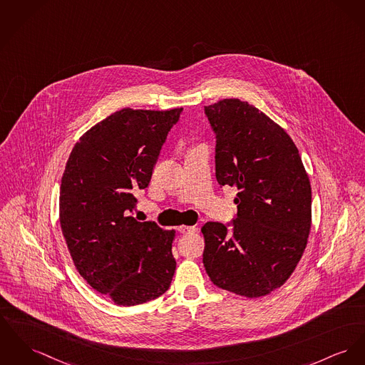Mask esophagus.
Listing matches in <instances>:
<instances>
[{
	"instance_id": "esophagus-1",
	"label": "esophagus",
	"mask_w": 365,
	"mask_h": 365,
	"mask_svg": "<svg viewBox=\"0 0 365 365\" xmlns=\"http://www.w3.org/2000/svg\"><path fill=\"white\" fill-rule=\"evenodd\" d=\"M178 231L181 234H191V232L196 231V227H194V225H180Z\"/></svg>"
}]
</instances>
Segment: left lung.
Here are the masks:
<instances>
[{"mask_svg":"<svg viewBox=\"0 0 365 365\" xmlns=\"http://www.w3.org/2000/svg\"><path fill=\"white\" fill-rule=\"evenodd\" d=\"M216 133V178L237 187L231 228L209 221L203 264L212 282L245 297L282 287L306 249L312 185L288 133L253 105L222 99L205 106Z\"/></svg>","mask_w":365,"mask_h":365,"instance_id":"left-lung-1","label":"left lung"}]
</instances>
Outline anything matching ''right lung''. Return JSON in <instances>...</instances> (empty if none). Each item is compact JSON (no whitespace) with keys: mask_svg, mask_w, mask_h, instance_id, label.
<instances>
[{"mask_svg":"<svg viewBox=\"0 0 365 365\" xmlns=\"http://www.w3.org/2000/svg\"><path fill=\"white\" fill-rule=\"evenodd\" d=\"M182 108H124L76 143L62 175L59 221L74 266L119 306L153 300L170 288L174 230L130 216Z\"/></svg>","mask_w":365,"mask_h":365,"instance_id":"1","label":"right lung"}]
</instances>
